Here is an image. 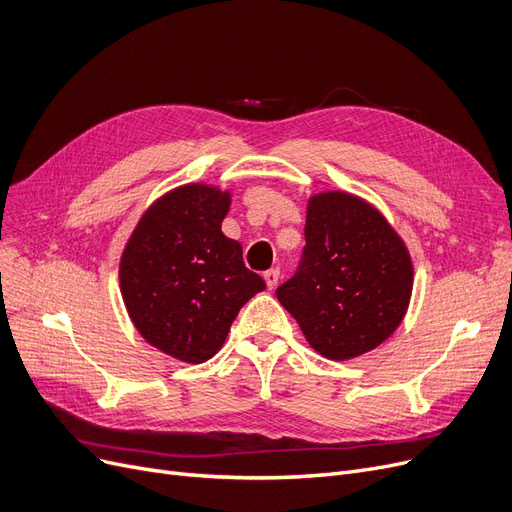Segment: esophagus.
<instances>
[{
	"label": "esophagus",
	"instance_id": "34e87169",
	"mask_svg": "<svg viewBox=\"0 0 512 512\" xmlns=\"http://www.w3.org/2000/svg\"><path fill=\"white\" fill-rule=\"evenodd\" d=\"M264 281H266V287L269 289H275L277 283H279V269H271L264 273Z\"/></svg>",
	"mask_w": 512,
	"mask_h": 512
}]
</instances>
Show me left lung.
<instances>
[{
    "instance_id": "left-lung-1",
    "label": "left lung",
    "mask_w": 512,
    "mask_h": 512,
    "mask_svg": "<svg viewBox=\"0 0 512 512\" xmlns=\"http://www.w3.org/2000/svg\"><path fill=\"white\" fill-rule=\"evenodd\" d=\"M304 235L300 271L277 300L321 356L352 360L375 350L410 304L415 266L404 239L371 202L339 189L308 198Z\"/></svg>"
}]
</instances>
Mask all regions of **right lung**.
Returning a JSON list of instances; mask_svg holds the SVG:
<instances>
[{
	"instance_id": "add662e5",
	"label": "right lung",
	"mask_w": 512,
	"mask_h": 512,
	"mask_svg": "<svg viewBox=\"0 0 512 512\" xmlns=\"http://www.w3.org/2000/svg\"><path fill=\"white\" fill-rule=\"evenodd\" d=\"M231 191L185 183L152 202L118 266L120 294L139 335L181 362L223 348L239 308L266 289L243 264L241 243L221 231Z\"/></svg>"
}]
</instances>
